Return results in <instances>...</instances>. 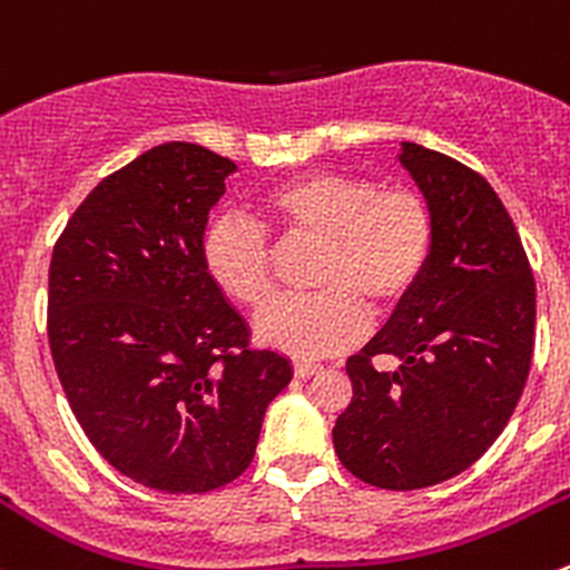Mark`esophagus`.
Wrapping results in <instances>:
<instances>
[{"mask_svg": "<svg viewBox=\"0 0 570 570\" xmlns=\"http://www.w3.org/2000/svg\"><path fill=\"white\" fill-rule=\"evenodd\" d=\"M321 371V365L315 363H296L293 365V374L298 376V380H309V376H315Z\"/></svg>", "mask_w": 570, "mask_h": 570, "instance_id": "obj_1", "label": "esophagus"}]
</instances>
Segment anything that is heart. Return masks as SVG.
I'll return each mask as SVG.
<instances>
[{"label": "heart", "mask_w": 570, "mask_h": 570, "mask_svg": "<svg viewBox=\"0 0 570 570\" xmlns=\"http://www.w3.org/2000/svg\"><path fill=\"white\" fill-rule=\"evenodd\" d=\"M257 218L285 240L324 244L313 272L315 296L279 298L255 318L257 343L298 360L335 354L357 341L365 315L396 307L421 283L435 244L430 205L415 190H382L374 179L315 171L287 179L255 205ZM210 283L244 307L272 296L266 235L222 218L202 238Z\"/></svg>", "instance_id": "heart-1"}]
</instances>
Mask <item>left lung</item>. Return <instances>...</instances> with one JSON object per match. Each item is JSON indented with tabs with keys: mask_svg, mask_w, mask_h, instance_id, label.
<instances>
[{
	"mask_svg": "<svg viewBox=\"0 0 570 570\" xmlns=\"http://www.w3.org/2000/svg\"><path fill=\"white\" fill-rule=\"evenodd\" d=\"M399 163L430 205L435 244L421 283L346 360L354 396L332 443L363 482L419 490L463 474L510 421L532 363L534 279L488 179L407 140Z\"/></svg>",
	"mask_w": 570,
	"mask_h": 570,
	"instance_id": "left-lung-1",
	"label": "left lung"
}]
</instances>
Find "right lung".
<instances>
[{
	"label": "right lung",
	"instance_id": "right-lung-1",
	"mask_svg": "<svg viewBox=\"0 0 570 570\" xmlns=\"http://www.w3.org/2000/svg\"><path fill=\"white\" fill-rule=\"evenodd\" d=\"M233 160L171 140L101 179L55 244L49 348L96 452L163 493H207L249 469L291 360L202 266Z\"/></svg>",
	"mask_w": 570,
	"mask_h": 570
}]
</instances>
